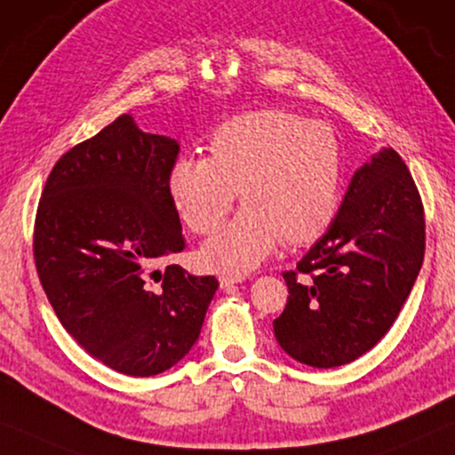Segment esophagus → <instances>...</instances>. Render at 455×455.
I'll list each match as a JSON object with an SVG mask.
<instances>
[{
    "label": "esophagus",
    "mask_w": 455,
    "mask_h": 455,
    "mask_svg": "<svg viewBox=\"0 0 455 455\" xmlns=\"http://www.w3.org/2000/svg\"><path fill=\"white\" fill-rule=\"evenodd\" d=\"M243 280H245V276H241V274H220V286L222 289H230V286H235V284H239V283H243Z\"/></svg>",
    "instance_id": "obj_1"
}]
</instances>
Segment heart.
<instances>
[{"label": "heart", "mask_w": 455, "mask_h": 455, "mask_svg": "<svg viewBox=\"0 0 455 455\" xmlns=\"http://www.w3.org/2000/svg\"><path fill=\"white\" fill-rule=\"evenodd\" d=\"M344 150L334 127L283 108L228 119L210 138V156H181L169 191L179 216L197 235H212L235 206L245 208L202 249L208 266L247 272L278 241L303 245L334 220Z\"/></svg>", "instance_id": "obj_1"}]
</instances>
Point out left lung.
<instances>
[{"label": "left lung", "instance_id": "1", "mask_svg": "<svg viewBox=\"0 0 455 455\" xmlns=\"http://www.w3.org/2000/svg\"><path fill=\"white\" fill-rule=\"evenodd\" d=\"M425 258V208L392 148L355 172L325 235L284 272L289 300L274 334L294 361L353 363L375 347L404 305Z\"/></svg>", "mask_w": 455, "mask_h": 455}]
</instances>
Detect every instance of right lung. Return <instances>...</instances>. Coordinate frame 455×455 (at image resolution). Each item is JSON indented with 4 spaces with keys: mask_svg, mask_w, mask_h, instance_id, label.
<instances>
[{
    "mask_svg": "<svg viewBox=\"0 0 455 455\" xmlns=\"http://www.w3.org/2000/svg\"><path fill=\"white\" fill-rule=\"evenodd\" d=\"M179 144L121 115L69 148L36 208L35 266L55 315L88 355L150 377L189 353L219 280L163 261L185 249L169 191Z\"/></svg>",
    "mask_w": 455,
    "mask_h": 455,
    "instance_id": "1",
    "label": "right lung"
}]
</instances>
